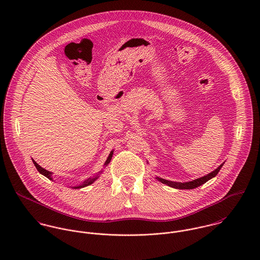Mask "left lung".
<instances>
[{
    "mask_svg": "<svg viewBox=\"0 0 260 260\" xmlns=\"http://www.w3.org/2000/svg\"><path fill=\"white\" fill-rule=\"evenodd\" d=\"M223 164H224V162H223L222 164H220L214 171L210 172L209 174H207V175H205V176H202V177H200V178H197V179H195V180L188 181V182H174V181H169V180L160 178V177H158V176H156V179H157L158 181H160L161 183L166 184L167 186H170V187L175 188V189H194V188H196V187H198V186H201L202 184L206 183L208 180L212 179L213 177H215V176L218 174V172L220 171Z\"/></svg>",
    "mask_w": 260,
    "mask_h": 260,
    "instance_id": "8db88e82",
    "label": "left lung"
}]
</instances>
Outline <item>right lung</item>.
I'll return each instance as SVG.
<instances>
[{"instance_id": "add662e5", "label": "right lung", "mask_w": 260, "mask_h": 260, "mask_svg": "<svg viewBox=\"0 0 260 260\" xmlns=\"http://www.w3.org/2000/svg\"><path fill=\"white\" fill-rule=\"evenodd\" d=\"M113 152H114V150H112L111 152H110V154H109V156H108V158H107V160L105 161V164H104V167H106L109 163H110V161H111L112 156H113ZM32 161H33V163H34V165L36 166V168H37L38 171L42 174V175H44V176H46L47 178H49L50 180H53V178H52V175H53V173L52 172H50V171H48V170H46V169H44L43 167H41L39 164H38L37 162L34 160V159H32ZM103 172V170L102 171H100V172H98L96 175H94V176H92V177H89L88 179H86V180H84L83 182H81V184L80 185L74 186V187H72V188H74V189H78V188H83V187H86V186L91 185L92 183H94L98 178H99V176H100V174Z\"/></svg>"}]
</instances>
